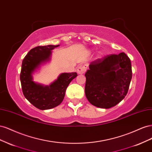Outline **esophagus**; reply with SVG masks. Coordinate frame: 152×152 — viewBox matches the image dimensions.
Segmentation results:
<instances>
[{"label": "esophagus", "mask_w": 152, "mask_h": 152, "mask_svg": "<svg viewBox=\"0 0 152 152\" xmlns=\"http://www.w3.org/2000/svg\"><path fill=\"white\" fill-rule=\"evenodd\" d=\"M86 70H87V66L86 65L79 66L77 68V72L79 73V74H83V73H84L86 72Z\"/></svg>", "instance_id": "1"}]
</instances>
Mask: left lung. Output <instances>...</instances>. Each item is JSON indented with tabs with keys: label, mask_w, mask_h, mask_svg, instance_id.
Instances as JSON below:
<instances>
[{
	"label": "left lung",
	"mask_w": 152,
	"mask_h": 152,
	"mask_svg": "<svg viewBox=\"0 0 152 152\" xmlns=\"http://www.w3.org/2000/svg\"><path fill=\"white\" fill-rule=\"evenodd\" d=\"M85 76V93L90 103L110 108L127 93L132 79L131 60L124 53L107 55L92 61Z\"/></svg>",
	"instance_id": "obj_1"
}]
</instances>
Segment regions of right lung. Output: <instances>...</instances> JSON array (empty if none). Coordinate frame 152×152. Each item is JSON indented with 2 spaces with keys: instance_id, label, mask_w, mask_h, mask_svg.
I'll list each match as a JSON object with an SVG mask.
<instances>
[{
  "instance_id": "1",
  "label": "right lung",
  "mask_w": 152,
  "mask_h": 152,
  "mask_svg": "<svg viewBox=\"0 0 152 152\" xmlns=\"http://www.w3.org/2000/svg\"><path fill=\"white\" fill-rule=\"evenodd\" d=\"M58 46L48 45L35 47L30 50L22 62L20 80L23 93L30 103L40 110H48L60 104L68 86L77 76L76 72L61 73L49 86L38 84L32 80L31 73L41 63L48 60L51 50Z\"/></svg>"
}]
</instances>
